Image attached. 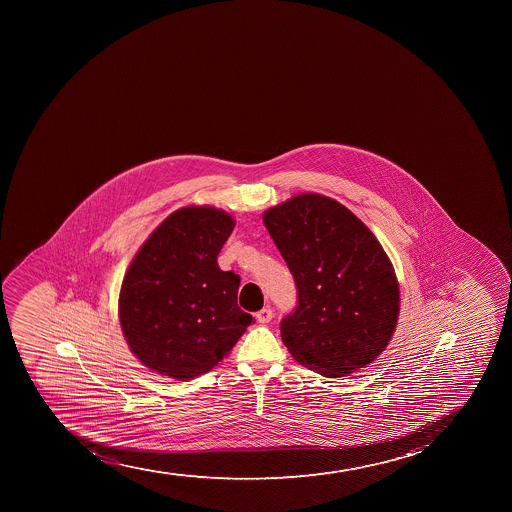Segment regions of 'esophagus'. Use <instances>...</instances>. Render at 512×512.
I'll return each mask as SVG.
<instances>
[{
	"label": "esophagus",
	"mask_w": 512,
	"mask_h": 512,
	"mask_svg": "<svg viewBox=\"0 0 512 512\" xmlns=\"http://www.w3.org/2000/svg\"><path fill=\"white\" fill-rule=\"evenodd\" d=\"M257 320H259L260 324H269L274 314H272V309L270 307H265V309L259 310L257 314H255Z\"/></svg>",
	"instance_id": "34e87169"
}]
</instances>
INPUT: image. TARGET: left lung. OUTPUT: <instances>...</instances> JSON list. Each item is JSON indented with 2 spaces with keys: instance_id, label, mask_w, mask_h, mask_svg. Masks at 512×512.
<instances>
[{
  "instance_id": "left-lung-1",
  "label": "left lung",
  "mask_w": 512,
  "mask_h": 512,
  "mask_svg": "<svg viewBox=\"0 0 512 512\" xmlns=\"http://www.w3.org/2000/svg\"><path fill=\"white\" fill-rule=\"evenodd\" d=\"M289 265L299 304L282 340L299 364L344 377L384 352L399 317V282L360 218L334 198L300 193L264 213Z\"/></svg>"
}]
</instances>
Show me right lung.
<instances>
[{
	"instance_id": "obj_1",
	"label": "right lung",
	"mask_w": 512,
	"mask_h": 512,
	"mask_svg": "<svg viewBox=\"0 0 512 512\" xmlns=\"http://www.w3.org/2000/svg\"><path fill=\"white\" fill-rule=\"evenodd\" d=\"M233 227L220 208H180L128 267L120 325L130 350L153 372L177 380L205 374L255 322L237 305L240 277L217 264Z\"/></svg>"
}]
</instances>
